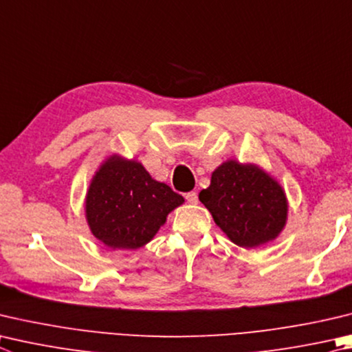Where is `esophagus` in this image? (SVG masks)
Segmentation results:
<instances>
[{"instance_id": "1", "label": "esophagus", "mask_w": 352, "mask_h": 352, "mask_svg": "<svg viewBox=\"0 0 352 352\" xmlns=\"http://www.w3.org/2000/svg\"><path fill=\"white\" fill-rule=\"evenodd\" d=\"M184 197H186L188 203H190V204H197L198 203V195H197V192H194V190H192V192H188Z\"/></svg>"}]
</instances>
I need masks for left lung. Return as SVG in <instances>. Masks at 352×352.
<instances>
[{
    "label": "left lung",
    "mask_w": 352,
    "mask_h": 352,
    "mask_svg": "<svg viewBox=\"0 0 352 352\" xmlns=\"http://www.w3.org/2000/svg\"><path fill=\"white\" fill-rule=\"evenodd\" d=\"M198 198L228 239L245 249L276 240L287 220L283 188L255 164L228 160Z\"/></svg>",
    "instance_id": "obj_1"
}]
</instances>
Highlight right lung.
<instances>
[{"label": "right lung", "mask_w": 352, "mask_h": 352, "mask_svg": "<svg viewBox=\"0 0 352 352\" xmlns=\"http://www.w3.org/2000/svg\"><path fill=\"white\" fill-rule=\"evenodd\" d=\"M184 203L142 163L111 155L95 172L86 194L91 232L107 248L138 249L149 243L166 217Z\"/></svg>", "instance_id": "obj_1"}]
</instances>
